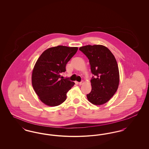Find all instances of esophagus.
<instances>
[{"instance_id":"1","label":"esophagus","mask_w":149,"mask_h":149,"mask_svg":"<svg viewBox=\"0 0 149 149\" xmlns=\"http://www.w3.org/2000/svg\"><path fill=\"white\" fill-rule=\"evenodd\" d=\"M83 83H84V81H83V80H82L81 81H80V82L79 83V85H82Z\"/></svg>"}]
</instances>
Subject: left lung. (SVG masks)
Wrapping results in <instances>:
<instances>
[{
  "label": "left lung",
  "mask_w": 149,
  "mask_h": 149,
  "mask_svg": "<svg viewBox=\"0 0 149 149\" xmlns=\"http://www.w3.org/2000/svg\"><path fill=\"white\" fill-rule=\"evenodd\" d=\"M79 50L89 59L94 75L91 80L92 91L86 95L87 98L93 104H103L113 96L118 87L120 74L116 60L103 45H86Z\"/></svg>",
  "instance_id": "8db88e82"
}]
</instances>
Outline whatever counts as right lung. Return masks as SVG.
<instances>
[{
	"mask_svg": "<svg viewBox=\"0 0 149 149\" xmlns=\"http://www.w3.org/2000/svg\"><path fill=\"white\" fill-rule=\"evenodd\" d=\"M77 47L57 46L45 50L38 58L32 71V84L44 104L57 106L66 99V93L75 83L60 74L78 51Z\"/></svg>",
	"mask_w": 149,
	"mask_h": 149,
	"instance_id": "add662e5",
	"label": "right lung"
}]
</instances>
